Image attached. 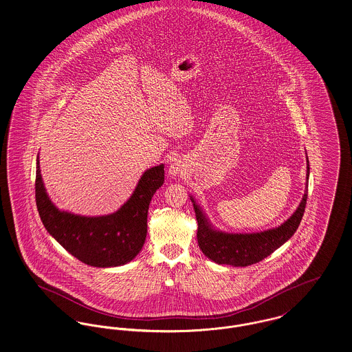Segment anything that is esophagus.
<instances>
[{
    "label": "esophagus",
    "mask_w": 352,
    "mask_h": 352,
    "mask_svg": "<svg viewBox=\"0 0 352 352\" xmlns=\"http://www.w3.org/2000/svg\"><path fill=\"white\" fill-rule=\"evenodd\" d=\"M169 172H170L172 176H177L180 173V168L176 164L170 165L169 166Z\"/></svg>",
    "instance_id": "34e87169"
}]
</instances>
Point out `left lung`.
<instances>
[{
	"mask_svg": "<svg viewBox=\"0 0 352 352\" xmlns=\"http://www.w3.org/2000/svg\"><path fill=\"white\" fill-rule=\"evenodd\" d=\"M308 177L309 164L307 157L305 195L296 211L280 226L261 232L231 234L214 228L206 212L196 203L195 197L189 196L190 201L193 203V210L197 220V243L203 254L217 264H228L234 267H247L270 256L292 237L302 221L307 204Z\"/></svg>",
	"mask_w": 352,
	"mask_h": 352,
	"instance_id": "8db88e82",
	"label": "left lung"
}]
</instances>
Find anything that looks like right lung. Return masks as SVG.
<instances>
[{
    "mask_svg": "<svg viewBox=\"0 0 352 352\" xmlns=\"http://www.w3.org/2000/svg\"><path fill=\"white\" fill-rule=\"evenodd\" d=\"M164 183V164L146 169L131 197L118 211L102 216H81L58 210L47 195L36 165V204L41 221L71 255L80 261L109 268L129 263L140 252L146 237V214L155 192Z\"/></svg>",
    "mask_w": 352,
    "mask_h": 352,
    "instance_id": "right-lung-1",
    "label": "right lung"
}]
</instances>
